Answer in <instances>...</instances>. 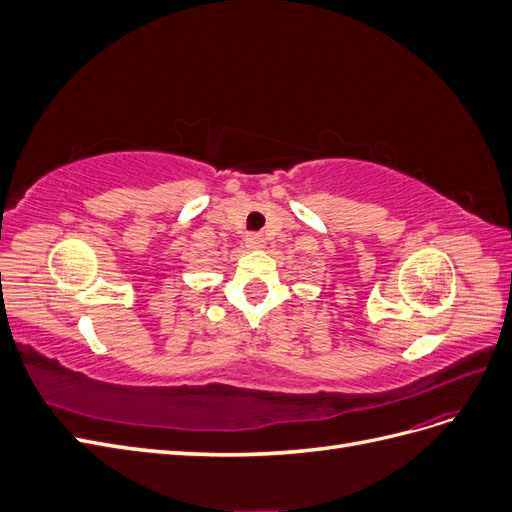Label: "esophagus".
<instances>
[{
	"label": "esophagus",
	"instance_id": "esophagus-1",
	"mask_svg": "<svg viewBox=\"0 0 512 512\" xmlns=\"http://www.w3.org/2000/svg\"><path fill=\"white\" fill-rule=\"evenodd\" d=\"M245 245L250 247V250H260V247H265V237L258 235V232H254V235L245 237Z\"/></svg>",
	"mask_w": 512,
	"mask_h": 512
}]
</instances>
